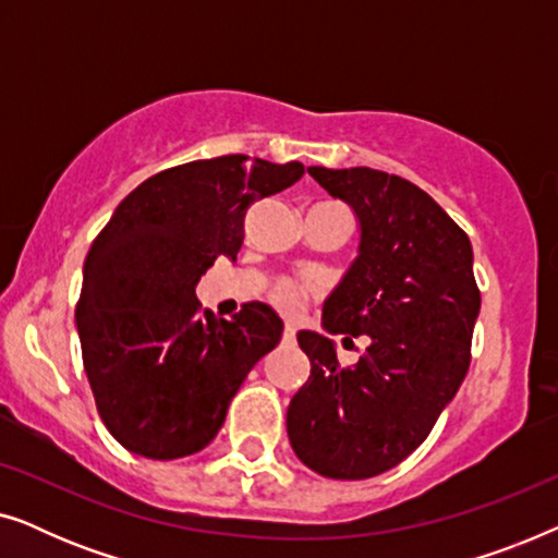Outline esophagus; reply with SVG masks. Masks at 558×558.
Instances as JSON below:
<instances>
[{
	"label": "esophagus",
	"mask_w": 558,
	"mask_h": 558,
	"mask_svg": "<svg viewBox=\"0 0 558 558\" xmlns=\"http://www.w3.org/2000/svg\"><path fill=\"white\" fill-rule=\"evenodd\" d=\"M281 338H284V342H294L296 338V327L294 325H284V332H281Z\"/></svg>",
	"instance_id": "1"
}]
</instances>
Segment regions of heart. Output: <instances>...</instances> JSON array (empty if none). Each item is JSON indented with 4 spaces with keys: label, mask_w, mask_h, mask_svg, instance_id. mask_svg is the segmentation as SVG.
<instances>
[{
    "label": "heart",
    "mask_w": 558,
    "mask_h": 558,
    "mask_svg": "<svg viewBox=\"0 0 558 558\" xmlns=\"http://www.w3.org/2000/svg\"><path fill=\"white\" fill-rule=\"evenodd\" d=\"M312 294H315V287L312 284H300L294 279H279L271 289V302L284 312H296Z\"/></svg>",
    "instance_id": "1"
}]
</instances>
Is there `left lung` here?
I'll return each mask as SVG.
<instances>
[{
	"label": "left lung",
	"mask_w": 558,
	"mask_h": 558,
	"mask_svg": "<svg viewBox=\"0 0 558 558\" xmlns=\"http://www.w3.org/2000/svg\"><path fill=\"white\" fill-rule=\"evenodd\" d=\"M361 220V254L327 296L323 325L371 345L340 365L330 338L302 330L310 378L287 409L294 454L332 480L407 460L470 368L480 289L468 233L414 182L371 167L307 170Z\"/></svg>",
	"instance_id": "left-lung-1"
}]
</instances>
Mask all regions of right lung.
<instances>
[{"label": "right lung", "instance_id": "1", "mask_svg": "<svg viewBox=\"0 0 558 558\" xmlns=\"http://www.w3.org/2000/svg\"><path fill=\"white\" fill-rule=\"evenodd\" d=\"M302 174V162L248 155L170 167L132 190L96 235L75 325L98 416L129 452H201L248 371L279 345L284 323L271 307L246 302L216 319L195 284L218 256L239 254L251 205Z\"/></svg>", "mask_w": 558, "mask_h": 558}]
</instances>
